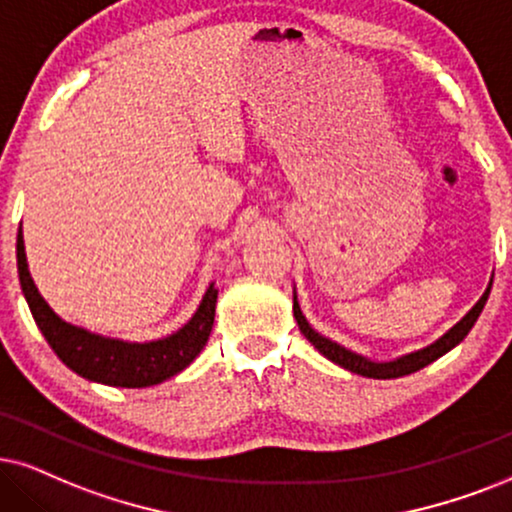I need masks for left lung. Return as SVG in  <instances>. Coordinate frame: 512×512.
<instances>
[{
	"label": "left lung",
	"instance_id": "1",
	"mask_svg": "<svg viewBox=\"0 0 512 512\" xmlns=\"http://www.w3.org/2000/svg\"><path fill=\"white\" fill-rule=\"evenodd\" d=\"M491 293V281L487 290H484V295L477 300L475 307L470 309L468 314L463 316L461 321L456 323L451 331H446L442 338L432 342V345L418 349V352H411V354H404V357L394 359V361H371L366 357H361V354L352 352V349H345L338 342L323 338L321 333H316L312 326H309V321L304 319L302 309H300V302H297V295H293V314H295V321L297 326H300V331L304 338H307L312 345L319 349L326 359H331L333 364H338L342 368H347V371L352 373H359V375H366V378H375V380H390V378H401V375H409V373H416L420 368H425L432 361H437L439 357H444L446 352H451L458 342H461L465 335L470 333V328L475 326L477 316L482 314L484 304H487V297Z\"/></svg>",
	"mask_w": 512,
	"mask_h": 512
}]
</instances>
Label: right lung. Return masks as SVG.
<instances>
[{"instance_id":"right-lung-1","label":"right lung","mask_w":512,"mask_h":512,"mask_svg":"<svg viewBox=\"0 0 512 512\" xmlns=\"http://www.w3.org/2000/svg\"><path fill=\"white\" fill-rule=\"evenodd\" d=\"M16 260L23 295L28 300L32 319H35L37 328L42 331L44 340L49 342L56 357L70 371H75L87 380H94V383L113 387L158 385L179 371H184L198 357L200 349L205 347V342L210 338L217 304L215 283H210V288L205 290L203 300L198 304L196 314L177 333L151 342H125L103 338V335L77 328L73 323L63 321L44 302V297L40 295L28 271L23 231H18L16 238Z\"/></svg>"}]
</instances>
